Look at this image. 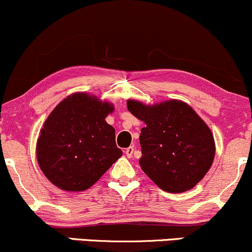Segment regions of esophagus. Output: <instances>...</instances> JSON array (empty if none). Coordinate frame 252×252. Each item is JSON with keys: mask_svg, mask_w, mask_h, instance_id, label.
<instances>
[{"mask_svg": "<svg viewBox=\"0 0 252 252\" xmlns=\"http://www.w3.org/2000/svg\"><path fill=\"white\" fill-rule=\"evenodd\" d=\"M132 154H134V147L132 146H130V147H128L126 149V156L128 158H131Z\"/></svg>", "mask_w": 252, "mask_h": 252, "instance_id": "1", "label": "esophagus"}]
</instances>
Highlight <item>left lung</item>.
I'll return each mask as SVG.
<instances>
[{"mask_svg": "<svg viewBox=\"0 0 252 252\" xmlns=\"http://www.w3.org/2000/svg\"><path fill=\"white\" fill-rule=\"evenodd\" d=\"M126 106L141 129L143 172L164 191L192 189L211 168L215 157L213 134L190 105L182 100L146 105L129 99Z\"/></svg>", "mask_w": 252, "mask_h": 252, "instance_id": "obj_1", "label": "left lung"}]
</instances>
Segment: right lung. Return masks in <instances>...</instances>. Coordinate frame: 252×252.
<instances>
[{
	"instance_id": "right-lung-1",
	"label": "right lung",
	"mask_w": 252,
	"mask_h": 252,
	"mask_svg": "<svg viewBox=\"0 0 252 252\" xmlns=\"http://www.w3.org/2000/svg\"><path fill=\"white\" fill-rule=\"evenodd\" d=\"M115 106L88 93L63 99L44 122L37 141L38 165L52 184L84 191L100 179L122 151L105 118Z\"/></svg>"
}]
</instances>
